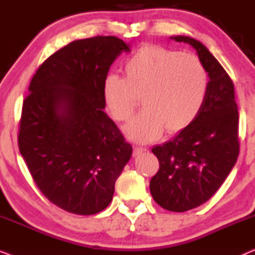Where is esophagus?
<instances>
[{
	"mask_svg": "<svg viewBox=\"0 0 255 255\" xmlns=\"http://www.w3.org/2000/svg\"><path fill=\"white\" fill-rule=\"evenodd\" d=\"M144 152H146L145 147H140V146H134V148H133V155L134 156L141 154V153H144Z\"/></svg>",
	"mask_w": 255,
	"mask_h": 255,
	"instance_id": "1",
	"label": "esophagus"
}]
</instances>
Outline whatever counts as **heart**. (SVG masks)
I'll use <instances>...</instances> for the list:
<instances>
[{
    "mask_svg": "<svg viewBox=\"0 0 255 255\" xmlns=\"http://www.w3.org/2000/svg\"><path fill=\"white\" fill-rule=\"evenodd\" d=\"M124 79L109 74L102 96L115 120L127 122L141 99L144 110L125 128L131 140L146 144L166 128L176 133L189 127L200 114L208 92V74L191 54L159 45H144L123 64Z\"/></svg>",
    "mask_w": 255,
    "mask_h": 255,
    "instance_id": "b5f03b06",
    "label": "heart"
}]
</instances>
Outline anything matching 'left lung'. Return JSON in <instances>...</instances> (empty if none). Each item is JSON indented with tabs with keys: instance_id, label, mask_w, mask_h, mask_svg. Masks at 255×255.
<instances>
[{
	"instance_id": "obj_1",
	"label": "left lung",
	"mask_w": 255,
	"mask_h": 255,
	"mask_svg": "<svg viewBox=\"0 0 255 255\" xmlns=\"http://www.w3.org/2000/svg\"><path fill=\"white\" fill-rule=\"evenodd\" d=\"M170 38L189 44L209 76L207 96L196 120L172 140L152 148L160 163L149 182L152 197L166 210L184 212L205 203L235 167L239 117L235 86L217 59L194 38Z\"/></svg>"
}]
</instances>
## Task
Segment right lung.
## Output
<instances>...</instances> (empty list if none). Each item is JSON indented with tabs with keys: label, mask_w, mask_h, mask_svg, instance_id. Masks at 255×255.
<instances>
[{
	"label": "right lung",
	"mask_w": 255,
	"mask_h": 255,
	"mask_svg": "<svg viewBox=\"0 0 255 255\" xmlns=\"http://www.w3.org/2000/svg\"><path fill=\"white\" fill-rule=\"evenodd\" d=\"M124 51L114 36L72 41L37 69L23 103L20 154L41 193L72 214L104 210L132 155L103 110V81Z\"/></svg>",
	"instance_id": "obj_1"
}]
</instances>
